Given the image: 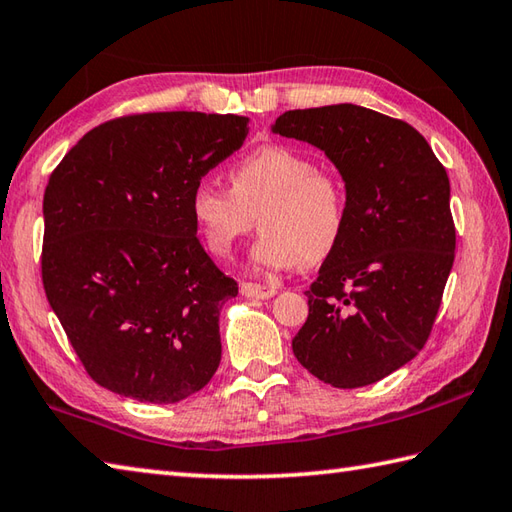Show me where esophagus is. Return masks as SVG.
Wrapping results in <instances>:
<instances>
[{"instance_id": "obj_1", "label": "esophagus", "mask_w": 512, "mask_h": 512, "mask_svg": "<svg viewBox=\"0 0 512 512\" xmlns=\"http://www.w3.org/2000/svg\"><path fill=\"white\" fill-rule=\"evenodd\" d=\"M241 294L245 298H258V300H269L276 296V289L274 287H267V285H258V283H243L241 285Z\"/></svg>"}]
</instances>
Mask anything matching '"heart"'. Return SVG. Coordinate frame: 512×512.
<instances>
[{
	"label": "heart",
	"mask_w": 512,
	"mask_h": 512,
	"mask_svg": "<svg viewBox=\"0 0 512 512\" xmlns=\"http://www.w3.org/2000/svg\"><path fill=\"white\" fill-rule=\"evenodd\" d=\"M263 234L252 247L256 265L283 269L320 265L347 234L349 192L336 172L318 168L309 152L269 143L229 168V190L203 179L192 187L190 216L203 247L216 258L234 252L254 227Z\"/></svg>",
	"instance_id": "heart-1"
}]
</instances>
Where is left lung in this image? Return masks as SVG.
<instances>
[{"label":"left lung","mask_w":512,"mask_h":512,"mask_svg":"<svg viewBox=\"0 0 512 512\" xmlns=\"http://www.w3.org/2000/svg\"><path fill=\"white\" fill-rule=\"evenodd\" d=\"M271 130L320 148L349 192L347 234L305 291L291 349L331 387H367L431 336L455 260L448 174L413 125L353 103L289 110Z\"/></svg>","instance_id":"1"}]
</instances>
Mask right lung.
<instances>
[{"mask_svg":"<svg viewBox=\"0 0 512 512\" xmlns=\"http://www.w3.org/2000/svg\"><path fill=\"white\" fill-rule=\"evenodd\" d=\"M247 117L148 112L90 130L50 174L41 280L88 375L174 404L221 362L218 316L238 294L205 254L192 187L241 148Z\"/></svg>","mask_w":512,"mask_h":512,"instance_id":"1","label":"right lung"}]
</instances>
